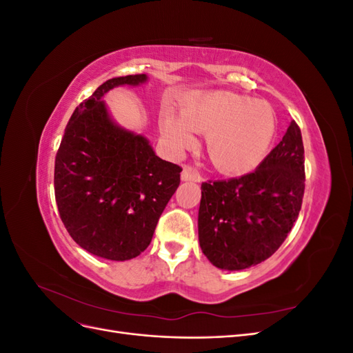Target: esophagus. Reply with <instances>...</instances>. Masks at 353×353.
Wrapping results in <instances>:
<instances>
[{
  "mask_svg": "<svg viewBox=\"0 0 353 353\" xmlns=\"http://www.w3.org/2000/svg\"><path fill=\"white\" fill-rule=\"evenodd\" d=\"M181 179H183V181H194V183H200L201 176H200V174L197 172V170H194L193 168L185 166L184 170H183V174H181Z\"/></svg>",
  "mask_w": 353,
  "mask_h": 353,
  "instance_id": "34e87169",
  "label": "esophagus"
}]
</instances>
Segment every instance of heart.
<instances>
[{"label": "heart", "instance_id": "1", "mask_svg": "<svg viewBox=\"0 0 353 353\" xmlns=\"http://www.w3.org/2000/svg\"><path fill=\"white\" fill-rule=\"evenodd\" d=\"M160 132L176 152L194 144L191 131L206 134V152L218 170L249 172L268 154L276 130L271 105L232 91L213 90L187 100L179 117L165 110Z\"/></svg>", "mask_w": 353, "mask_h": 353}]
</instances>
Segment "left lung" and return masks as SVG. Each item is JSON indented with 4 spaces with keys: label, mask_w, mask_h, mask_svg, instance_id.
I'll use <instances>...</instances> for the list:
<instances>
[{
    "label": "left lung",
    "mask_w": 353,
    "mask_h": 353,
    "mask_svg": "<svg viewBox=\"0 0 353 353\" xmlns=\"http://www.w3.org/2000/svg\"><path fill=\"white\" fill-rule=\"evenodd\" d=\"M305 193V150L293 121L258 169L201 184L199 241L221 270L239 271L268 259L292 231Z\"/></svg>",
    "instance_id": "8db88e82"
}]
</instances>
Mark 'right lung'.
<instances>
[{"label": "right lung", "mask_w": 353, "mask_h": 353, "mask_svg": "<svg viewBox=\"0 0 353 353\" xmlns=\"http://www.w3.org/2000/svg\"><path fill=\"white\" fill-rule=\"evenodd\" d=\"M145 79L141 73L101 83L74 109L56 156L63 223L82 249L110 261L132 259L148 248L183 170L157 157L143 135L114 125L101 101L112 88Z\"/></svg>", "instance_id": "add662e5"}]
</instances>
